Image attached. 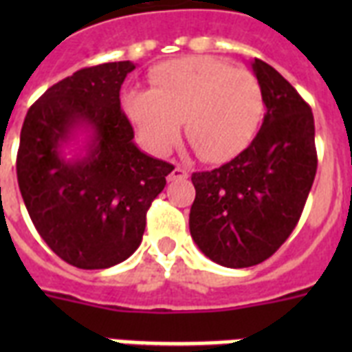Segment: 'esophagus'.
I'll return each mask as SVG.
<instances>
[{
  "label": "esophagus",
  "instance_id": "obj_1",
  "mask_svg": "<svg viewBox=\"0 0 352 352\" xmlns=\"http://www.w3.org/2000/svg\"><path fill=\"white\" fill-rule=\"evenodd\" d=\"M182 179H188V170L182 166H175L173 171L168 175V181H182Z\"/></svg>",
  "mask_w": 352,
  "mask_h": 352
}]
</instances>
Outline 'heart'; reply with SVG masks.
Wrapping results in <instances>:
<instances>
[{
  "label": "heart",
  "mask_w": 352,
  "mask_h": 352,
  "mask_svg": "<svg viewBox=\"0 0 352 352\" xmlns=\"http://www.w3.org/2000/svg\"><path fill=\"white\" fill-rule=\"evenodd\" d=\"M151 84L153 89L127 91L124 109L155 151L170 149L184 122L193 151L206 162H223L250 144L265 113L259 80L219 58L170 60L155 69Z\"/></svg>",
  "instance_id": "1"
}]
</instances>
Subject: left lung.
Wrapping results in <instances>:
<instances>
[{
  "instance_id": "obj_1",
  "label": "left lung",
  "mask_w": 352,
  "mask_h": 352,
  "mask_svg": "<svg viewBox=\"0 0 352 352\" xmlns=\"http://www.w3.org/2000/svg\"><path fill=\"white\" fill-rule=\"evenodd\" d=\"M267 113L250 146L212 171H195L190 234L212 261L259 265L298 225L316 177L311 106L281 74L254 60Z\"/></svg>"
}]
</instances>
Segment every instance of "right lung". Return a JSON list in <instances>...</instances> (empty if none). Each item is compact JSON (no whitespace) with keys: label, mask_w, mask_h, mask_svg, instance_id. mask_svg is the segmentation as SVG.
Returning <instances> with one entry per match:
<instances>
[{"label":"right lung","mask_w":352,"mask_h":352,"mask_svg":"<svg viewBox=\"0 0 352 352\" xmlns=\"http://www.w3.org/2000/svg\"><path fill=\"white\" fill-rule=\"evenodd\" d=\"M133 62L85 67L30 106L19 135L16 173L36 230L58 257L76 268H109L142 241L146 214L173 164L135 146L120 107ZM91 131L88 155L63 159L74 129Z\"/></svg>","instance_id":"1"}]
</instances>
